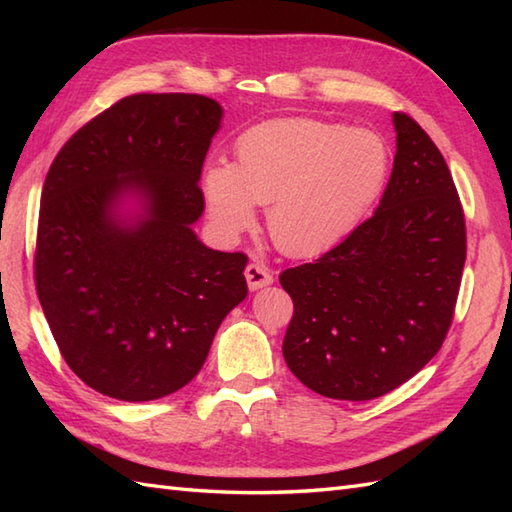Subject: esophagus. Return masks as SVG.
<instances>
[{
	"mask_svg": "<svg viewBox=\"0 0 512 512\" xmlns=\"http://www.w3.org/2000/svg\"><path fill=\"white\" fill-rule=\"evenodd\" d=\"M244 275H246L250 290H259V288H266V286L273 284V273H270V270L259 262L248 264L246 270H244Z\"/></svg>",
	"mask_w": 512,
	"mask_h": 512,
	"instance_id": "esophagus-1",
	"label": "esophagus"
}]
</instances>
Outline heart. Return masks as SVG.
<instances>
[{"label": "heart", "mask_w": 512, "mask_h": 512, "mask_svg": "<svg viewBox=\"0 0 512 512\" xmlns=\"http://www.w3.org/2000/svg\"><path fill=\"white\" fill-rule=\"evenodd\" d=\"M389 151L369 129L314 118H275L239 136L235 165L213 160L202 195L215 231L237 239L268 209V231L290 257L339 246L383 191Z\"/></svg>", "instance_id": "1"}]
</instances>
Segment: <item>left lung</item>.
I'll list each match as a JSON object with an SVG mask.
<instances>
[{
	"label": "left lung",
	"instance_id": "left-lung-1",
	"mask_svg": "<svg viewBox=\"0 0 512 512\" xmlns=\"http://www.w3.org/2000/svg\"><path fill=\"white\" fill-rule=\"evenodd\" d=\"M396 156L374 215L314 264L288 268L284 358L325 398L372 400L407 383L453 319L466 231L451 171L427 132L394 114Z\"/></svg>",
	"mask_w": 512,
	"mask_h": 512
}]
</instances>
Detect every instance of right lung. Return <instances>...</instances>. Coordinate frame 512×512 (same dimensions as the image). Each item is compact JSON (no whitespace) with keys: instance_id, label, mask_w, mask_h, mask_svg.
<instances>
[{"instance_id":"obj_1","label":"right lung","mask_w":512,"mask_h":512,"mask_svg":"<svg viewBox=\"0 0 512 512\" xmlns=\"http://www.w3.org/2000/svg\"><path fill=\"white\" fill-rule=\"evenodd\" d=\"M222 105L134 94L81 127L43 182L35 281L72 372L103 396H169L248 295L244 253L204 246V156Z\"/></svg>"}]
</instances>
